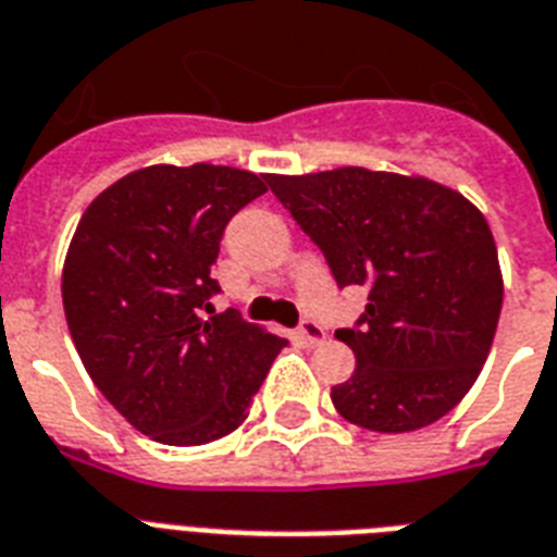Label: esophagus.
<instances>
[{
  "label": "esophagus",
  "mask_w": 557,
  "mask_h": 557,
  "mask_svg": "<svg viewBox=\"0 0 557 557\" xmlns=\"http://www.w3.org/2000/svg\"><path fill=\"white\" fill-rule=\"evenodd\" d=\"M325 337H327L325 327L319 325V322H313V319H305V322H301V325H299V339L308 348L322 346V343H325Z\"/></svg>",
  "instance_id": "esophagus-1"
}]
</instances>
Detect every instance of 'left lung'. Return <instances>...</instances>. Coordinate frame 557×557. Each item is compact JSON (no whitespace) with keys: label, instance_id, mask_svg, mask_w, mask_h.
<instances>
[{"label":"left lung","instance_id":"1","mask_svg":"<svg viewBox=\"0 0 557 557\" xmlns=\"http://www.w3.org/2000/svg\"><path fill=\"white\" fill-rule=\"evenodd\" d=\"M325 256L339 287L369 290L355 327H339L355 374L331 389L346 421L409 433L447 416L480 377L497 334L503 273L488 220L426 176L369 168L267 174Z\"/></svg>","mask_w":557,"mask_h":557}]
</instances>
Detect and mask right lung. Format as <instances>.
I'll list each match as a JSON object with an SVG mask.
<instances>
[{
    "mask_svg": "<svg viewBox=\"0 0 557 557\" xmlns=\"http://www.w3.org/2000/svg\"><path fill=\"white\" fill-rule=\"evenodd\" d=\"M264 180L206 162L139 168L77 223L63 264L69 334L103 398L153 442L230 435L287 346L211 308L223 230Z\"/></svg>",
    "mask_w": 557,
    "mask_h": 557,
    "instance_id": "obj_1",
    "label": "right lung"
}]
</instances>
